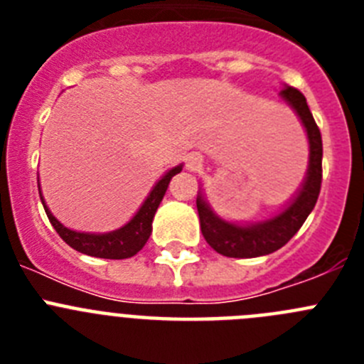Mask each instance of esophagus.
I'll use <instances>...</instances> for the list:
<instances>
[{
  "mask_svg": "<svg viewBox=\"0 0 364 364\" xmlns=\"http://www.w3.org/2000/svg\"><path fill=\"white\" fill-rule=\"evenodd\" d=\"M202 154L197 153V151H193V153H189L188 156H186V169H189V171H198L202 167Z\"/></svg>",
  "mask_w": 364,
  "mask_h": 364,
  "instance_id": "1",
  "label": "esophagus"
}]
</instances>
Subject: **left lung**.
Segmentation results:
<instances>
[{"mask_svg":"<svg viewBox=\"0 0 364 364\" xmlns=\"http://www.w3.org/2000/svg\"><path fill=\"white\" fill-rule=\"evenodd\" d=\"M281 98L290 105L297 117L301 118L310 142V162H308L306 178L294 200L286 205L281 213L268 220L255 222V224H233L213 213L210 204L204 200L202 193L197 197L198 218L200 230L205 242L213 247L215 252L224 257L233 259H252V257L269 255L284 246L288 240L301 230L308 215L315 208L319 198L321 180H323V140L321 131L311 117L306 98L295 87H284Z\"/></svg>","mask_w":364,"mask_h":364,"instance_id":"1","label":"left lung"}]
</instances>
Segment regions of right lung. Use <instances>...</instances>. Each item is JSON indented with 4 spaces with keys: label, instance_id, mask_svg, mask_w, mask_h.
<instances>
[{
    "label": "right lung",
    "instance_id": "right-lung-1",
    "mask_svg": "<svg viewBox=\"0 0 364 364\" xmlns=\"http://www.w3.org/2000/svg\"><path fill=\"white\" fill-rule=\"evenodd\" d=\"M180 171H182V164L169 169L154 184V188L151 189V193L147 195L144 204L140 205V210L136 211V215L125 226H122L120 230L109 231V233H83V231L69 230V228L63 226L62 222L50 213V210L45 204L43 197H41V191L40 198L45 208V213L49 217L54 230L58 231V235L73 250H76L80 253H85V255L100 257V259H129V257L136 255L146 246L151 231H153L154 213L159 210L160 202H162L164 195H166V189L169 186V182H171V178Z\"/></svg>",
    "mask_w": 364,
    "mask_h": 364
}]
</instances>
